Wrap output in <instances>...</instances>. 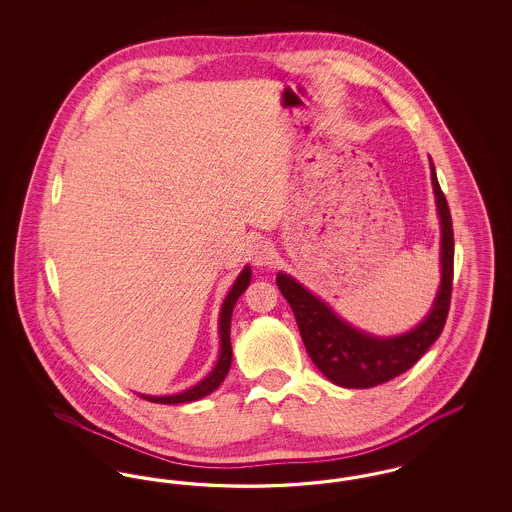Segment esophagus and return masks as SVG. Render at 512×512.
<instances>
[{"instance_id": "1", "label": "esophagus", "mask_w": 512, "mask_h": 512, "mask_svg": "<svg viewBox=\"0 0 512 512\" xmlns=\"http://www.w3.org/2000/svg\"><path fill=\"white\" fill-rule=\"evenodd\" d=\"M276 253H274V247L268 244V242H257L253 245V261L255 265H270L274 261Z\"/></svg>"}]
</instances>
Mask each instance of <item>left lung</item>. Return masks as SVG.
I'll use <instances>...</instances> for the list:
<instances>
[{
    "instance_id": "1",
    "label": "left lung",
    "mask_w": 512,
    "mask_h": 512,
    "mask_svg": "<svg viewBox=\"0 0 512 512\" xmlns=\"http://www.w3.org/2000/svg\"><path fill=\"white\" fill-rule=\"evenodd\" d=\"M432 184L441 219V286L430 315L399 338H372L336 317L320 299L286 274L276 284L288 299L311 361L343 388H374L403 374L438 340L451 307L453 292V220L432 165Z\"/></svg>"
}]
</instances>
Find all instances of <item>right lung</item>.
Returning a JSON list of instances; mask_svg holds the SVG:
<instances>
[{
	"instance_id": "right-lung-1",
	"label": "right lung",
	"mask_w": 512,
	"mask_h": 512,
	"mask_svg": "<svg viewBox=\"0 0 512 512\" xmlns=\"http://www.w3.org/2000/svg\"><path fill=\"white\" fill-rule=\"evenodd\" d=\"M249 280H251V270L244 268L242 274L238 276L236 284L232 286L230 293L226 295L224 303H222V309H220V357L217 361V365L213 368V372L203 380L199 382L194 388L190 390L182 391L178 395H167V397H149V395H142L147 401L151 403H163V405H176V403H188V401H197L205 395H209L211 391L217 390L220 386V382L226 378L230 365H232V345H230V320H232V311H234V305L238 301V297L245 292V288L249 286Z\"/></svg>"
}]
</instances>
